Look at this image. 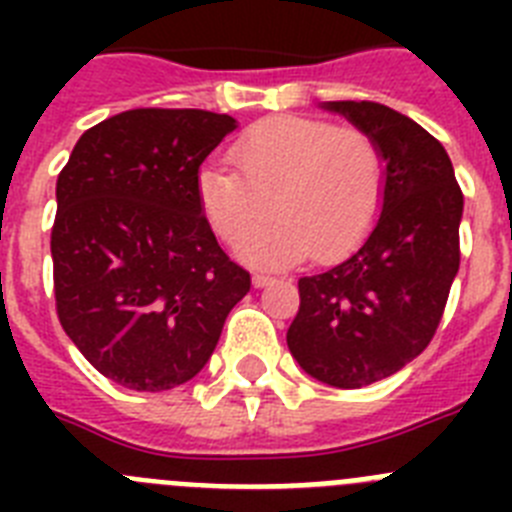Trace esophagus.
Here are the masks:
<instances>
[{"mask_svg": "<svg viewBox=\"0 0 512 512\" xmlns=\"http://www.w3.org/2000/svg\"><path fill=\"white\" fill-rule=\"evenodd\" d=\"M271 282H274V277H269V274H261V271L253 274V287H266V284Z\"/></svg>", "mask_w": 512, "mask_h": 512, "instance_id": "esophagus-1", "label": "esophagus"}]
</instances>
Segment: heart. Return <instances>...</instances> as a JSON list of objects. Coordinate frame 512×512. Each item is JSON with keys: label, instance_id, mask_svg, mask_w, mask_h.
<instances>
[{"label": "heart", "instance_id": "1", "mask_svg": "<svg viewBox=\"0 0 512 512\" xmlns=\"http://www.w3.org/2000/svg\"><path fill=\"white\" fill-rule=\"evenodd\" d=\"M230 158L238 174L207 166L197 192L210 225L233 251L255 240L275 207L280 220L246 251L253 264L289 266L310 253L338 261L377 223L387 164L364 130L312 117H269L235 140Z\"/></svg>", "mask_w": 512, "mask_h": 512}]
</instances>
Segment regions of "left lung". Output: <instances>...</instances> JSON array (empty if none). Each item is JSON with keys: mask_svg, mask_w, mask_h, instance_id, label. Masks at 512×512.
Wrapping results in <instances>:
<instances>
[{"mask_svg": "<svg viewBox=\"0 0 512 512\" xmlns=\"http://www.w3.org/2000/svg\"><path fill=\"white\" fill-rule=\"evenodd\" d=\"M377 140L387 184L377 225L346 261L302 277L287 330L297 364L318 382L359 390L392 377L431 343L459 271L464 194L446 148L379 102H325Z\"/></svg>", "mask_w": 512, "mask_h": 512, "instance_id": "obj_1", "label": "left lung"}]
</instances>
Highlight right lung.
<instances>
[{
	"instance_id": "right-lung-1",
	"label": "right lung",
	"mask_w": 512,
	"mask_h": 512,
	"mask_svg": "<svg viewBox=\"0 0 512 512\" xmlns=\"http://www.w3.org/2000/svg\"><path fill=\"white\" fill-rule=\"evenodd\" d=\"M230 115L140 107L76 140L56 182L53 292L66 336L125 390L189 382L251 289L200 205V166Z\"/></svg>"
}]
</instances>
